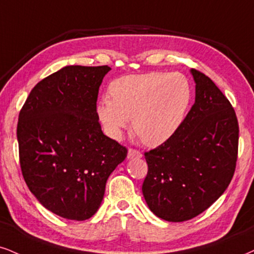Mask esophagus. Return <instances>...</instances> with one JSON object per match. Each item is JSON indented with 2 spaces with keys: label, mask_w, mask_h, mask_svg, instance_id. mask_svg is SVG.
Instances as JSON below:
<instances>
[{
  "label": "esophagus",
  "mask_w": 254,
  "mask_h": 254,
  "mask_svg": "<svg viewBox=\"0 0 254 254\" xmlns=\"http://www.w3.org/2000/svg\"><path fill=\"white\" fill-rule=\"evenodd\" d=\"M142 156L141 153L139 151H136V149H128V153H127V158L128 159H140Z\"/></svg>",
  "instance_id": "esophagus-1"
}]
</instances>
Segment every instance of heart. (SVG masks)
I'll return each mask as SVG.
<instances>
[{"label": "heart", "instance_id": "1", "mask_svg": "<svg viewBox=\"0 0 254 254\" xmlns=\"http://www.w3.org/2000/svg\"><path fill=\"white\" fill-rule=\"evenodd\" d=\"M109 93L112 99L102 98L96 107L106 133L121 139L133 118L134 130L151 147L164 145L179 130L192 96L183 74L162 71L122 76Z\"/></svg>", "mask_w": 254, "mask_h": 254}]
</instances>
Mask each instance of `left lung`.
<instances>
[{"label": "left lung", "mask_w": 254, "mask_h": 254, "mask_svg": "<svg viewBox=\"0 0 254 254\" xmlns=\"http://www.w3.org/2000/svg\"><path fill=\"white\" fill-rule=\"evenodd\" d=\"M190 74L195 101L183 125L167 142L145 153L143 198L156 217L172 223L196 217L220 198L238 155L239 126L230 101L205 74Z\"/></svg>", "instance_id": "1"}]
</instances>
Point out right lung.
Listing matches in <instances>:
<instances>
[{
    "mask_svg": "<svg viewBox=\"0 0 254 254\" xmlns=\"http://www.w3.org/2000/svg\"><path fill=\"white\" fill-rule=\"evenodd\" d=\"M108 65H67L31 89L17 124L21 171L42 206L82 221L98 211L127 149L106 136L96 113Z\"/></svg>",
    "mask_w": 254,
    "mask_h": 254,
    "instance_id": "obj_1",
    "label": "right lung"
}]
</instances>
